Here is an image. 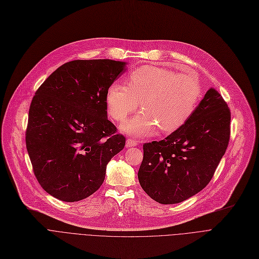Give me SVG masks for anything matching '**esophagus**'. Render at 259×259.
Returning a JSON list of instances; mask_svg holds the SVG:
<instances>
[{"instance_id": "34e87169", "label": "esophagus", "mask_w": 259, "mask_h": 259, "mask_svg": "<svg viewBox=\"0 0 259 259\" xmlns=\"http://www.w3.org/2000/svg\"><path fill=\"white\" fill-rule=\"evenodd\" d=\"M138 144H139L138 141H134V140H132V139H127V141H126V147H127V148L135 147Z\"/></svg>"}]
</instances>
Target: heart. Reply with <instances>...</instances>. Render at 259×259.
Here are the masks:
<instances>
[{"mask_svg":"<svg viewBox=\"0 0 259 259\" xmlns=\"http://www.w3.org/2000/svg\"><path fill=\"white\" fill-rule=\"evenodd\" d=\"M201 99L198 78L191 73H178L166 68L143 66L132 71L127 86L114 81L106 93L110 116L124 120L137 110L144 111L121 125L126 133L143 137L153 133H171L186 124Z\"/></svg>","mask_w":259,"mask_h":259,"instance_id":"b5f03b06","label":"heart"}]
</instances>
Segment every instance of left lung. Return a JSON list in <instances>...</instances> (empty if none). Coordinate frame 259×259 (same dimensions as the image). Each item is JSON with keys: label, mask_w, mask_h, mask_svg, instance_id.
<instances>
[{"label": "left lung", "mask_w": 259, "mask_h": 259, "mask_svg": "<svg viewBox=\"0 0 259 259\" xmlns=\"http://www.w3.org/2000/svg\"><path fill=\"white\" fill-rule=\"evenodd\" d=\"M231 112L215 89L207 91L193 114L161 141L143 146L139 181L162 205L182 202L212 180L230 140Z\"/></svg>", "instance_id": "left-lung-1"}]
</instances>
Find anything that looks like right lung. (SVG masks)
Segmentation results:
<instances>
[{
    "label": "right lung",
    "mask_w": 259,
    "mask_h": 259,
    "mask_svg": "<svg viewBox=\"0 0 259 259\" xmlns=\"http://www.w3.org/2000/svg\"><path fill=\"white\" fill-rule=\"evenodd\" d=\"M126 63L75 60L52 72L35 91L26 148L45 191L73 202L98 191L106 167L126 139L107 118L106 93Z\"/></svg>",
    "instance_id": "1"
}]
</instances>
